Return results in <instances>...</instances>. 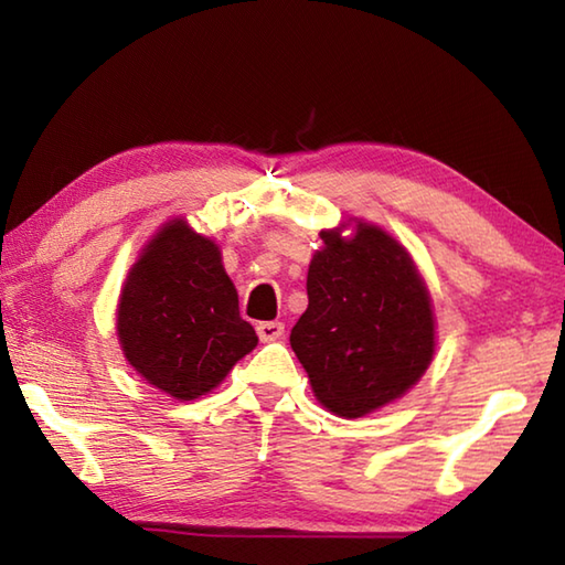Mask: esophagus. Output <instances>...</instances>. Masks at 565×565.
Here are the masks:
<instances>
[{
  "mask_svg": "<svg viewBox=\"0 0 565 565\" xmlns=\"http://www.w3.org/2000/svg\"><path fill=\"white\" fill-rule=\"evenodd\" d=\"M256 333H259L262 341H276L284 337V323L281 321H262L256 327Z\"/></svg>",
  "mask_w": 565,
  "mask_h": 565,
  "instance_id": "34e87169",
  "label": "esophagus"
}]
</instances>
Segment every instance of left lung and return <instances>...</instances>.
<instances>
[{
	"label": "left lung",
	"instance_id": "left-lung-1",
	"mask_svg": "<svg viewBox=\"0 0 565 565\" xmlns=\"http://www.w3.org/2000/svg\"><path fill=\"white\" fill-rule=\"evenodd\" d=\"M321 238L306 276L309 306L289 341L319 404L361 418L404 396L431 363V296L384 228L356 222L351 236L331 228Z\"/></svg>",
	"mask_w": 565,
	"mask_h": 565
}]
</instances>
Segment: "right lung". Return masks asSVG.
Returning a JSON list of instances; mask_svg holds the SVG:
<instances>
[{
	"instance_id": "obj_1",
	"label": "right lung",
	"mask_w": 565,
	"mask_h": 565,
	"mask_svg": "<svg viewBox=\"0 0 565 565\" xmlns=\"http://www.w3.org/2000/svg\"><path fill=\"white\" fill-rule=\"evenodd\" d=\"M117 333L134 371L179 401L209 394L259 343L218 246L184 218L161 226L129 269Z\"/></svg>"
}]
</instances>
